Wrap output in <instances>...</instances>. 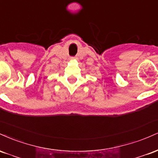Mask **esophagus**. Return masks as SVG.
Masks as SVG:
<instances>
[{
	"instance_id": "1",
	"label": "esophagus",
	"mask_w": 158,
	"mask_h": 158,
	"mask_svg": "<svg viewBox=\"0 0 158 158\" xmlns=\"http://www.w3.org/2000/svg\"><path fill=\"white\" fill-rule=\"evenodd\" d=\"M70 59H71V60H75V59H77V58H76L75 56H72V57H70Z\"/></svg>"
}]
</instances>
